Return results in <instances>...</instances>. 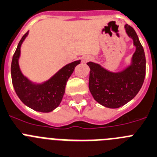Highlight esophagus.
Wrapping results in <instances>:
<instances>
[{"mask_svg":"<svg viewBox=\"0 0 157 157\" xmlns=\"http://www.w3.org/2000/svg\"><path fill=\"white\" fill-rule=\"evenodd\" d=\"M89 61H91V58H90L89 56H85V57L82 58V62H84V63L89 62Z\"/></svg>","mask_w":157,"mask_h":157,"instance_id":"1","label":"esophagus"}]
</instances>
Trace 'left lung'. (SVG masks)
<instances>
[{
	"mask_svg": "<svg viewBox=\"0 0 157 157\" xmlns=\"http://www.w3.org/2000/svg\"><path fill=\"white\" fill-rule=\"evenodd\" d=\"M125 29L136 46L132 64L129 67L119 73H111L98 64L87 63L90 67V92L95 101L109 108H118L135 97L145 77V55L143 46L132 27L126 24Z\"/></svg>",
	"mask_w": 157,
	"mask_h": 157,
	"instance_id": "8db88e82",
	"label": "left lung"
}]
</instances>
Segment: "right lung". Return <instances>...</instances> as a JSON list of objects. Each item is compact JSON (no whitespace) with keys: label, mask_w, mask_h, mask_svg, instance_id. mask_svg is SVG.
<instances>
[{"label":"right lung","mask_w":157,"mask_h":157,"mask_svg":"<svg viewBox=\"0 0 157 157\" xmlns=\"http://www.w3.org/2000/svg\"><path fill=\"white\" fill-rule=\"evenodd\" d=\"M28 35V31L20 39L13 57L11 65L13 85L16 95L28 107L36 111L50 112L62 102L68 79L80 61H75L66 65L43 84H33L22 74L18 63L20 46Z\"/></svg>","instance_id":"1"}]
</instances>
